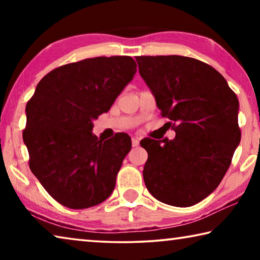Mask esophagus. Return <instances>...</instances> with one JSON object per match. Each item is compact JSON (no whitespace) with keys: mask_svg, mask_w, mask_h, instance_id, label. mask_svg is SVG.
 <instances>
[{"mask_svg":"<svg viewBox=\"0 0 260 260\" xmlns=\"http://www.w3.org/2000/svg\"><path fill=\"white\" fill-rule=\"evenodd\" d=\"M139 144H140L139 138H133V139H132V146H133V147H138Z\"/></svg>","mask_w":260,"mask_h":260,"instance_id":"obj_1","label":"esophagus"}]
</instances>
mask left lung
<instances>
[{"label": "left lung", "instance_id": "1", "mask_svg": "<svg viewBox=\"0 0 260 260\" xmlns=\"http://www.w3.org/2000/svg\"><path fill=\"white\" fill-rule=\"evenodd\" d=\"M140 76L150 88L173 140L140 142L148 152L143 179L161 203L187 208L221 182L240 144L239 100L210 65L184 56H139Z\"/></svg>", "mask_w": 260, "mask_h": 260}]
</instances>
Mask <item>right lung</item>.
Here are the masks:
<instances>
[{
  "instance_id": "obj_1",
  "label": "right lung",
  "mask_w": 260,
  "mask_h": 260,
  "mask_svg": "<svg viewBox=\"0 0 260 260\" xmlns=\"http://www.w3.org/2000/svg\"><path fill=\"white\" fill-rule=\"evenodd\" d=\"M129 56L95 57L63 65L43 77L26 105L23 140L29 169L52 199L70 209H87L111 195L131 138L105 142L93 121L108 112L134 78Z\"/></svg>"
}]
</instances>
